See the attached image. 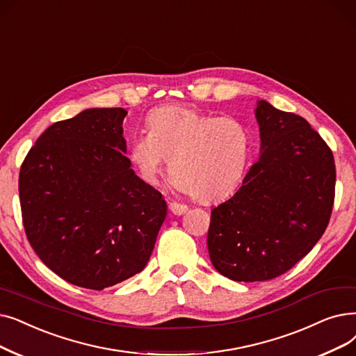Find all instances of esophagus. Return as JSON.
<instances>
[{
	"instance_id": "esophagus-1",
	"label": "esophagus",
	"mask_w": 356,
	"mask_h": 356,
	"mask_svg": "<svg viewBox=\"0 0 356 356\" xmlns=\"http://www.w3.org/2000/svg\"><path fill=\"white\" fill-rule=\"evenodd\" d=\"M168 209H170V212L175 213V215H183L184 212L188 211V207L183 205V204H179V202H170Z\"/></svg>"
}]
</instances>
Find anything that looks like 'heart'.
I'll return each mask as SVG.
<instances>
[{"instance_id": "b5f03b06", "label": "heart", "mask_w": 356, "mask_h": 356, "mask_svg": "<svg viewBox=\"0 0 356 356\" xmlns=\"http://www.w3.org/2000/svg\"><path fill=\"white\" fill-rule=\"evenodd\" d=\"M136 134L128 157L148 183H157L172 160L173 183L199 202L228 196L249 156V132L231 116H213L191 106H163Z\"/></svg>"}]
</instances>
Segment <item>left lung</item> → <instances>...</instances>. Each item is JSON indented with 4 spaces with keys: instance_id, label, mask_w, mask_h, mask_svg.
<instances>
[{
    "instance_id": "1",
    "label": "left lung",
    "mask_w": 356,
    "mask_h": 356,
    "mask_svg": "<svg viewBox=\"0 0 356 356\" xmlns=\"http://www.w3.org/2000/svg\"><path fill=\"white\" fill-rule=\"evenodd\" d=\"M260 157L233 197L211 211L213 268L237 282L268 281L310 253L334 200L333 154L304 118L257 100Z\"/></svg>"
}]
</instances>
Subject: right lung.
<instances>
[{
  "mask_svg": "<svg viewBox=\"0 0 356 356\" xmlns=\"http://www.w3.org/2000/svg\"><path fill=\"white\" fill-rule=\"evenodd\" d=\"M127 115L92 107L54 123L20 168L29 243L72 285L102 291L140 273L165 220L163 195L127 157Z\"/></svg>",
  "mask_w": 356,
  "mask_h": 356,
  "instance_id": "right-lung-1",
  "label": "right lung"
}]
</instances>
